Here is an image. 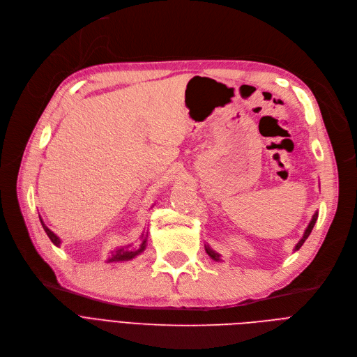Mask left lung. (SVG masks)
Segmentation results:
<instances>
[{
  "mask_svg": "<svg viewBox=\"0 0 357 357\" xmlns=\"http://www.w3.org/2000/svg\"><path fill=\"white\" fill-rule=\"evenodd\" d=\"M317 218H318V213H315V214L312 215V218H311V221H310V224H308V227H307V229H305V231H304L303 238L296 243L295 252H296V250H299V248H301V246L304 245V241H305V240L308 238V236L311 234V231H312V229H314V224H315ZM205 252L208 253V256H210L213 260H215V261H218V260H220V255H218V253H215L213 249H210V246H205Z\"/></svg>",
  "mask_w": 357,
  "mask_h": 357,
  "instance_id": "8db88e82",
  "label": "left lung"
}]
</instances>
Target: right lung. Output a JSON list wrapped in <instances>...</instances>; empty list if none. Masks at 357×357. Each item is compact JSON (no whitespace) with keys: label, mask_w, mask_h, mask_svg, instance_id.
I'll return each instance as SVG.
<instances>
[{"label":"right lung","mask_w":357,"mask_h":357,"mask_svg":"<svg viewBox=\"0 0 357 357\" xmlns=\"http://www.w3.org/2000/svg\"><path fill=\"white\" fill-rule=\"evenodd\" d=\"M40 222H42V226H43L46 234L49 236V238L52 240L53 245H54V246H61V238H59L58 236H56L50 229H47V226L43 222L42 218H40ZM146 238H147V236L142 234V245H140L139 249H131L130 245H128V246L119 248V249H116V250H112L107 261H108V264H111V261H124V260H131L133 257H136L137 255H140V253L146 249Z\"/></svg>","instance_id":"add662e5"}]
</instances>
